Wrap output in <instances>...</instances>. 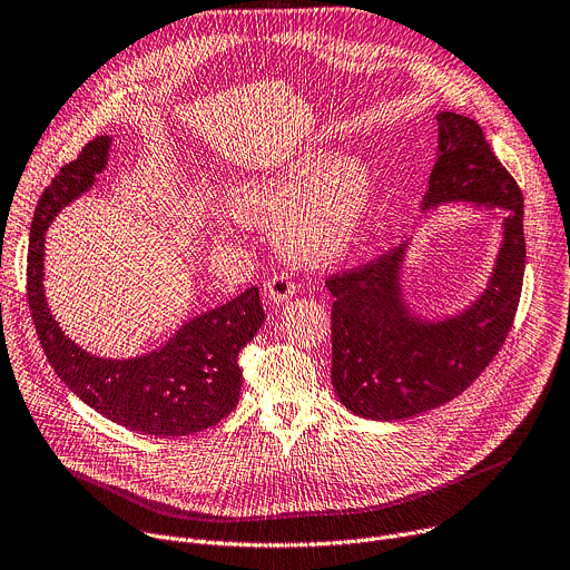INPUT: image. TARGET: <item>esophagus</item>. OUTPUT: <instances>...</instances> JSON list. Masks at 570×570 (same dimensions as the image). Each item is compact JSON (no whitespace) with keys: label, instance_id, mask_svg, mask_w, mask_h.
I'll return each mask as SVG.
<instances>
[{"label":"esophagus","instance_id":"esophagus-1","mask_svg":"<svg viewBox=\"0 0 570 570\" xmlns=\"http://www.w3.org/2000/svg\"><path fill=\"white\" fill-rule=\"evenodd\" d=\"M295 291H297V286L286 273H277L268 282H265V295H268V299L275 302V305L286 302Z\"/></svg>","mask_w":570,"mask_h":570}]
</instances>
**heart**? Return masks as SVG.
Here are the masks:
<instances>
[{
  "instance_id": "obj_1",
  "label": "heart",
  "mask_w": 570,
  "mask_h": 570,
  "mask_svg": "<svg viewBox=\"0 0 570 570\" xmlns=\"http://www.w3.org/2000/svg\"><path fill=\"white\" fill-rule=\"evenodd\" d=\"M245 219H271L282 249L305 263H330L362 234L373 206V171L364 158L314 144L279 169L232 195Z\"/></svg>"
}]
</instances>
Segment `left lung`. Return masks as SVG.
<instances>
[{"instance_id": "1", "label": "left lung", "mask_w": 570, "mask_h": 570, "mask_svg": "<svg viewBox=\"0 0 570 570\" xmlns=\"http://www.w3.org/2000/svg\"><path fill=\"white\" fill-rule=\"evenodd\" d=\"M438 160L422 210L451 202L502 208V245L472 305L440 321L416 316L401 293L407 243L332 275V385L351 412L375 422L407 420L465 392L498 355L513 325L522 275V193L490 150L481 126L438 114Z\"/></svg>"}]
</instances>
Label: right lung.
<instances>
[{
	"label": "right lung",
	"mask_w": 570,
	"mask_h": 570,
	"mask_svg": "<svg viewBox=\"0 0 570 570\" xmlns=\"http://www.w3.org/2000/svg\"><path fill=\"white\" fill-rule=\"evenodd\" d=\"M111 137L91 139L63 165L33 210L27 254V299L38 341L66 387L107 420L130 431L178 438L229 414L240 396V351L263 325L258 288L187 321L169 341L130 360L96 357L70 341L48 309L43 288L46 232L57 213L82 197L107 165Z\"/></svg>",
	"instance_id": "1"
}]
</instances>
